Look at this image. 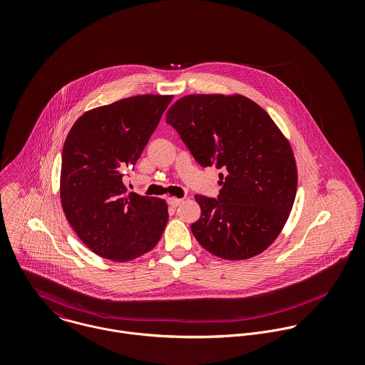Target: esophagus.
I'll return each instance as SVG.
<instances>
[{"label":"esophagus","mask_w":365,"mask_h":365,"mask_svg":"<svg viewBox=\"0 0 365 365\" xmlns=\"http://www.w3.org/2000/svg\"><path fill=\"white\" fill-rule=\"evenodd\" d=\"M181 202H182L181 198H168V200H167V204H168L170 207H173V208H177Z\"/></svg>","instance_id":"obj_1"}]
</instances>
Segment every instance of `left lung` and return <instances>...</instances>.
I'll list each match as a JSON object with an SVG mask.
<instances>
[{"mask_svg":"<svg viewBox=\"0 0 365 365\" xmlns=\"http://www.w3.org/2000/svg\"><path fill=\"white\" fill-rule=\"evenodd\" d=\"M192 157L219 170L216 198L195 195L200 245L226 260L264 252L284 227L297 195V164L269 115L243 96H187L165 113Z\"/></svg>","mask_w":365,"mask_h":365,"instance_id":"obj_1","label":"left lung"}]
</instances>
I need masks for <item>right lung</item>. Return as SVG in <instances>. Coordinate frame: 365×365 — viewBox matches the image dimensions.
Segmentation results:
<instances>
[{
  "mask_svg": "<svg viewBox=\"0 0 365 365\" xmlns=\"http://www.w3.org/2000/svg\"><path fill=\"white\" fill-rule=\"evenodd\" d=\"M173 96H136L91 109L68 132L61 153L60 197L83 243L112 261L150 252L168 220L164 200L126 194L133 168Z\"/></svg>",
  "mask_w": 365,
  "mask_h": 365,
  "instance_id": "1",
  "label": "right lung"
}]
</instances>
